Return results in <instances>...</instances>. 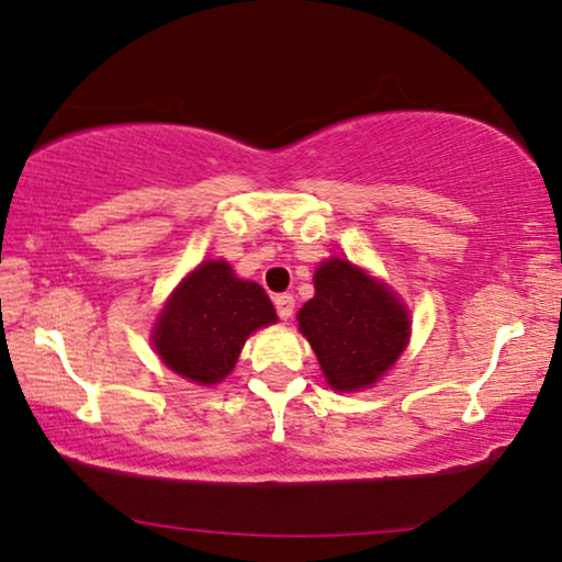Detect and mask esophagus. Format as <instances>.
Masks as SVG:
<instances>
[{
	"instance_id": "obj_1",
	"label": "esophagus",
	"mask_w": 562,
	"mask_h": 562,
	"mask_svg": "<svg viewBox=\"0 0 562 562\" xmlns=\"http://www.w3.org/2000/svg\"><path fill=\"white\" fill-rule=\"evenodd\" d=\"M273 304H276V312H279L281 319H289L291 314H294V296L291 294H276Z\"/></svg>"
}]
</instances>
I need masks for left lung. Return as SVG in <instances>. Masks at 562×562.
I'll return each mask as SVG.
<instances>
[{
  "label": "left lung",
  "mask_w": 562,
  "mask_h": 562,
  "mask_svg": "<svg viewBox=\"0 0 562 562\" xmlns=\"http://www.w3.org/2000/svg\"><path fill=\"white\" fill-rule=\"evenodd\" d=\"M296 319L337 391L371 386L394 366L409 337V317L398 299L340 258L317 268L314 296Z\"/></svg>",
  "instance_id": "1"
}]
</instances>
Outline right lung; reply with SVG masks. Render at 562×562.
Listing matches in <instances>:
<instances>
[{"label": "right lung", "mask_w": 562, "mask_h": 562, "mask_svg": "<svg viewBox=\"0 0 562 562\" xmlns=\"http://www.w3.org/2000/svg\"><path fill=\"white\" fill-rule=\"evenodd\" d=\"M271 322L263 286L235 279L225 260H206L168 299L153 342L171 371L210 386L233 371L252 329Z\"/></svg>", "instance_id": "add662e5"}]
</instances>
